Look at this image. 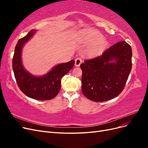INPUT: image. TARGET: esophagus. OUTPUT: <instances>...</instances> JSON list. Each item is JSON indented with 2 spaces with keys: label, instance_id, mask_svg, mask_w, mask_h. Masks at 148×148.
<instances>
[{
  "label": "esophagus",
  "instance_id": "34e87169",
  "mask_svg": "<svg viewBox=\"0 0 148 148\" xmlns=\"http://www.w3.org/2000/svg\"><path fill=\"white\" fill-rule=\"evenodd\" d=\"M82 63V59L81 58L78 57L77 59H75V65L76 66H79L80 64Z\"/></svg>",
  "mask_w": 148,
  "mask_h": 148
}]
</instances>
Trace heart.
Masks as SVG:
<instances>
[{
  "mask_svg": "<svg viewBox=\"0 0 148 148\" xmlns=\"http://www.w3.org/2000/svg\"><path fill=\"white\" fill-rule=\"evenodd\" d=\"M83 41L86 44H91L88 52L91 56H95L104 51L108 46V42L103 38L102 35L96 31L84 33L82 36Z\"/></svg>",
  "mask_w": 148,
  "mask_h": 148,
  "instance_id": "obj_1",
  "label": "heart"
}]
</instances>
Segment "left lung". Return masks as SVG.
Returning <instances> with one entry per match:
<instances>
[{
	"mask_svg": "<svg viewBox=\"0 0 148 148\" xmlns=\"http://www.w3.org/2000/svg\"><path fill=\"white\" fill-rule=\"evenodd\" d=\"M132 57L131 46L120 41L101 56L85 60L80 65L83 95L95 102L106 101L119 96L131 71Z\"/></svg>",
	"mask_w": 148,
	"mask_h": 148,
	"instance_id": "left-lung-1",
	"label": "left lung"
}]
</instances>
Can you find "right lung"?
<instances>
[{
    "instance_id": "right-lung-1",
    "label": "right lung",
    "mask_w": 148,
    "mask_h": 148,
    "mask_svg": "<svg viewBox=\"0 0 148 148\" xmlns=\"http://www.w3.org/2000/svg\"><path fill=\"white\" fill-rule=\"evenodd\" d=\"M35 30L32 29L18 41L12 59L15 78L20 90L26 96L39 101L50 100L59 92L61 79L73 68L75 60L58 64L42 77H36L26 71L21 62V51L24 44L33 37Z\"/></svg>"
}]
</instances>
